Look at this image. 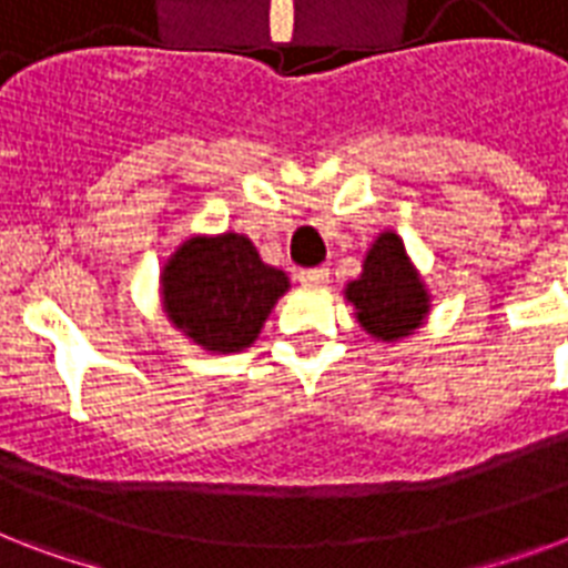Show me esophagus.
Wrapping results in <instances>:
<instances>
[{"mask_svg":"<svg viewBox=\"0 0 568 568\" xmlns=\"http://www.w3.org/2000/svg\"><path fill=\"white\" fill-rule=\"evenodd\" d=\"M297 280L306 285H324L329 280V267L327 265H318V267H303Z\"/></svg>","mask_w":568,"mask_h":568,"instance_id":"34e87169","label":"esophagus"}]
</instances>
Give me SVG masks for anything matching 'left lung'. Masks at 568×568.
<instances>
[{
  "instance_id": "obj_1",
  "label": "left lung",
  "mask_w": 568,
  "mask_h": 568,
  "mask_svg": "<svg viewBox=\"0 0 568 568\" xmlns=\"http://www.w3.org/2000/svg\"><path fill=\"white\" fill-rule=\"evenodd\" d=\"M345 294L356 306L359 324L383 342L409 336L427 315V292L395 232H383L374 241L363 276L347 285Z\"/></svg>"
}]
</instances>
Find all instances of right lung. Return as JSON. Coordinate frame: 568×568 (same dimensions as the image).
Returning <instances> with one entry per match:
<instances>
[{"instance_id": "obj_1", "label": "right lung", "mask_w": 568, "mask_h": 568, "mask_svg": "<svg viewBox=\"0 0 568 568\" xmlns=\"http://www.w3.org/2000/svg\"><path fill=\"white\" fill-rule=\"evenodd\" d=\"M168 318L217 354L256 342L267 312L288 288V276L258 258L250 239L226 232L221 239L185 241L164 265Z\"/></svg>"}]
</instances>
